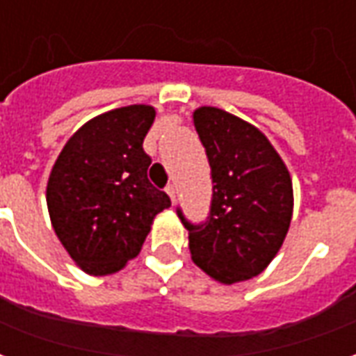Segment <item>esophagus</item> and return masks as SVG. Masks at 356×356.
Returning a JSON list of instances; mask_svg holds the SVG:
<instances>
[{
    "instance_id": "esophagus-1",
    "label": "esophagus",
    "mask_w": 356,
    "mask_h": 356,
    "mask_svg": "<svg viewBox=\"0 0 356 356\" xmlns=\"http://www.w3.org/2000/svg\"><path fill=\"white\" fill-rule=\"evenodd\" d=\"M165 193H168V196L171 198V202H175V186L168 185L165 186Z\"/></svg>"
}]
</instances>
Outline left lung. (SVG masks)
<instances>
[{
  "mask_svg": "<svg viewBox=\"0 0 356 356\" xmlns=\"http://www.w3.org/2000/svg\"><path fill=\"white\" fill-rule=\"evenodd\" d=\"M193 122L206 147L213 200L204 225H191V257L221 284L261 275L288 234L293 186L286 163L265 133L217 106H200Z\"/></svg>",
  "mask_w": 356,
  "mask_h": 356,
  "instance_id": "8db88e82",
  "label": "left lung"
}]
</instances>
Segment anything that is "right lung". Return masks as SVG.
<instances>
[{
    "label": "right lung",
    "instance_id": "1",
    "mask_svg": "<svg viewBox=\"0 0 356 356\" xmlns=\"http://www.w3.org/2000/svg\"><path fill=\"white\" fill-rule=\"evenodd\" d=\"M150 104L91 118L57 156L47 181L53 231L91 276L114 275L137 257L170 196L150 185L143 140L154 122Z\"/></svg>",
    "mask_w": 356,
    "mask_h": 356
}]
</instances>
